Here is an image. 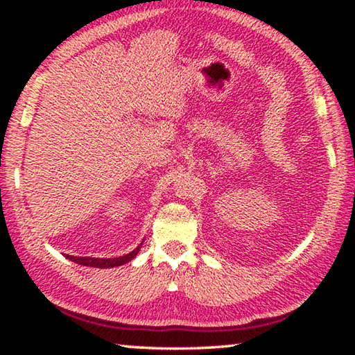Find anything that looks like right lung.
<instances>
[{"label": "right lung", "instance_id": "obj_1", "mask_svg": "<svg viewBox=\"0 0 355 355\" xmlns=\"http://www.w3.org/2000/svg\"><path fill=\"white\" fill-rule=\"evenodd\" d=\"M144 243V241H142ZM142 243L137 245L135 250H131L130 254L122 255V257H116V258H94V257H73V255H65L69 260L75 261L78 264H83V266H91V268H116V266H122V264L128 263L133 260V258L137 255V252L141 250Z\"/></svg>", "mask_w": 355, "mask_h": 355}]
</instances>
